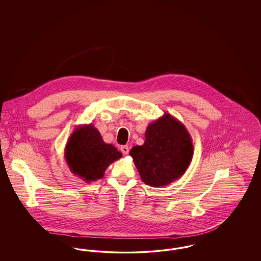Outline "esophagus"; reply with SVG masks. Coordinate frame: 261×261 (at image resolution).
<instances>
[{
  "mask_svg": "<svg viewBox=\"0 0 261 261\" xmlns=\"http://www.w3.org/2000/svg\"><path fill=\"white\" fill-rule=\"evenodd\" d=\"M121 151H122L124 154H128V153H129V147H128V146H122V147H121Z\"/></svg>",
  "mask_w": 261,
  "mask_h": 261,
  "instance_id": "34e87169",
  "label": "esophagus"
}]
</instances>
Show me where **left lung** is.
<instances>
[{
    "mask_svg": "<svg viewBox=\"0 0 261 261\" xmlns=\"http://www.w3.org/2000/svg\"><path fill=\"white\" fill-rule=\"evenodd\" d=\"M146 140L130 155L142 181L150 187H164L179 179L192 162L194 146L186 127L171 114L149 123Z\"/></svg>",
    "mask_w": 261,
    "mask_h": 261,
    "instance_id": "left-lung-1",
    "label": "left lung"
}]
</instances>
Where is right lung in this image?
<instances>
[{"label":"right lung","mask_w":261,"mask_h":261,"mask_svg":"<svg viewBox=\"0 0 261 261\" xmlns=\"http://www.w3.org/2000/svg\"><path fill=\"white\" fill-rule=\"evenodd\" d=\"M122 153L106 144L93 124L79 125L68 138L64 159L72 173L87 183L103 177L107 168Z\"/></svg>","instance_id":"1"}]
</instances>
